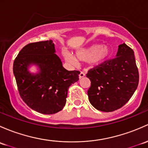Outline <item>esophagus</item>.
<instances>
[{
    "mask_svg": "<svg viewBox=\"0 0 148 148\" xmlns=\"http://www.w3.org/2000/svg\"><path fill=\"white\" fill-rule=\"evenodd\" d=\"M85 76V74L84 72H82V71H81V72H79V78L81 79L82 78V77H84Z\"/></svg>",
    "mask_w": 148,
    "mask_h": 148,
    "instance_id": "34e87169",
    "label": "esophagus"
}]
</instances>
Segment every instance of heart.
Returning <instances> with one entry per match:
<instances>
[{
    "label": "heart",
    "mask_w": 148,
    "mask_h": 148,
    "mask_svg": "<svg viewBox=\"0 0 148 148\" xmlns=\"http://www.w3.org/2000/svg\"><path fill=\"white\" fill-rule=\"evenodd\" d=\"M111 54L109 47L101 44H94L88 47L84 48L77 51L76 55L79 60L87 61L91 66H97L108 60ZM65 59L72 64L77 63V60L69 52H64Z\"/></svg>",
    "instance_id": "heart-1"
}]
</instances>
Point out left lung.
I'll return each instance as SVG.
<instances>
[{
    "label": "left lung",
    "instance_id": "8db88e82",
    "mask_svg": "<svg viewBox=\"0 0 148 148\" xmlns=\"http://www.w3.org/2000/svg\"><path fill=\"white\" fill-rule=\"evenodd\" d=\"M86 77L91 81L88 100L96 109H119L130 100L139 82L134 52L125 43L120 45L116 58L89 69Z\"/></svg>",
    "mask_w": 148,
    "mask_h": 148
}]
</instances>
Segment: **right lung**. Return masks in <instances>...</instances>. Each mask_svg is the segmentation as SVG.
Listing matches in <instances>:
<instances>
[{"instance_id":"right-lung-1","label":"right lung","mask_w":148,"mask_h":148,"mask_svg":"<svg viewBox=\"0 0 148 148\" xmlns=\"http://www.w3.org/2000/svg\"><path fill=\"white\" fill-rule=\"evenodd\" d=\"M54 52L52 40L29 43L20 51L12 66L21 98L27 106L43 114L61 111L68 88L79 80V71L65 69ZM31 63L39 66L38 74L29 72L27 67Z\"/></svg>"}]
</instances>
